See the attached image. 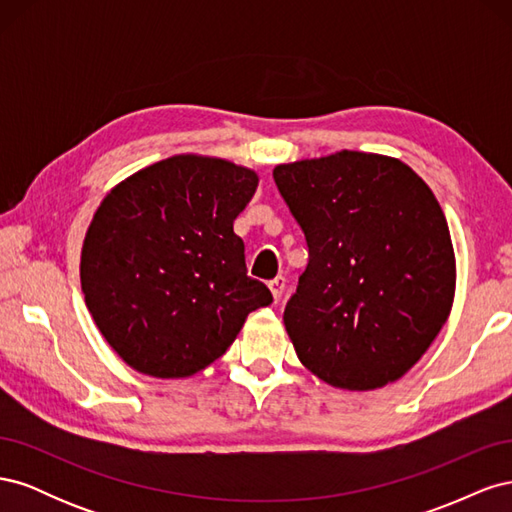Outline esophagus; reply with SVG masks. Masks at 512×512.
<instances>
[{"mask_svg":"<svg viewBox=\"0 0 512 512\" xmlns=\"http://www.w3.org/2000/svg\"><path fill=\"white\" fill-rule=\"evenodd\" d=\"M269 288H271V294H273V299L277 301L284 294V288H286V277L284 275H277V277H273V280L269 282Z\"/></svg>","mask_w":512,"mask_h":512,"instance_id":"34e87169","label":"esophagus"}]
</instances>
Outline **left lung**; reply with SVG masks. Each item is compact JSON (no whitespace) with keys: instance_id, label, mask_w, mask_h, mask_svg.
Returning a JSON list of instances; mask_svg holds the SVG:
<instances>
[{"instance_id":"left-lung-1","label":"left lung","mask_w":512,"mask_h":512,"mask_svg":"<svg viewBox=\"0 0 512 512\" xmlns=\"http://www.w3.org/2000/svg\"><path fill=\"white\" fill-rule=\"evenodd\" d=\"M273 179L309 247L284 309L299 361L337 389L399 380L453 307L455 252L436 196L408 164L348 149L280 164Z\"/></svg>"}]
</instances>
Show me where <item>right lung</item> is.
<instances>
[{
    "mask_svg": "<svg viewBox=\"0 0 512 512\" xmlns=\"http://www.w3.org/2000/svg\"><path fill=\"white\" fill-rule=\"evenodd\" d=\"M256 188L254 170L188 153L106 194L83 241L81 286L96 327L132 369L188 378L220 359L247 314L271 305L232 230Z\"/></svg>",
    "mask_w": 512,
    "mask_h": 512,
    "instance_id": "obj_1",
    "label": "right lung"
}]
</instances>
